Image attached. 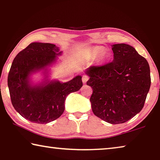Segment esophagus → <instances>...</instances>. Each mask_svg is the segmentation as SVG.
<instances>
[{"label":"esophagus","mask_w":160,"mask_h":160,"mask_svg":"<svg viewBox=\"0 0 160 160\" xmlns=\"http://www.w3.org/2000/svg\"><path fill=\"white\" fill-rule=\"evenodd\" d=\"M88 79H89V78H88V76L83 75L82 76V82H83V83H86L87 81L88 80Z\"/></svg>","instance_id":"obj_1"}]
</instances>
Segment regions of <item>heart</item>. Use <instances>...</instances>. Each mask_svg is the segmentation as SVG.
I'll use <instances>...</instances> for the list:
<instances>
[{
    "instance_id": "1",
    "label": "heart",
    "mask_w": 160,
    "mask_h": 160,
    "mask_svg": "<svg viewBox=\"0 0 160 160\" xmlns=\"http://www.w3.org/2000/svg\"><path fill=\"white\" fill-rule=\"evenodd\" d=\"M83 56L88 60H92L96 58V63L98 65H106L111 59L110 51L106 49L103 46L89 47L83 52Z\"/></svg>"
}]
</instances>
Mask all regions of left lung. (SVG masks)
<instances>
[{
	"instance_id": "1",
	"label": "left lung",
	"mask_w": 160,
	"mask_h": 160,
	"mask_svg": "<svg viewBox=\"0 0 160 160\" xmlns=\"http://www.w3.org/2000/svg\"><path fill=\"white\" fill-rule=\"evenodd\" d=\"M113 60L85 70L92 88L90 98L98 117L111 124L123 123L142 111L151 85L148 62L133 47L111 45Z\"/></svg>"
}]
</instances>
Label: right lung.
<instances>
[{
  "mask_svg": "<svg viewBox=\"0 0 160 160\" xmlns=\"http://www.w3.org/2000/svg\"><path fill=\"white\" fill-rule=\"evenodd\" d=\"M62 52L55 44L33 42L16 56L8 76L11 103L21 116L31 122L47 123L60 117L66 98L82 86L77 75L68 82L50 80V67ZM41 72L44 78L34 84L32 75Z\"/></svg>",
  "mask_w": 160,
  "mask_h": 160,
  "instance_id": "1",
  "label": "right lung"
}]
</instances>
